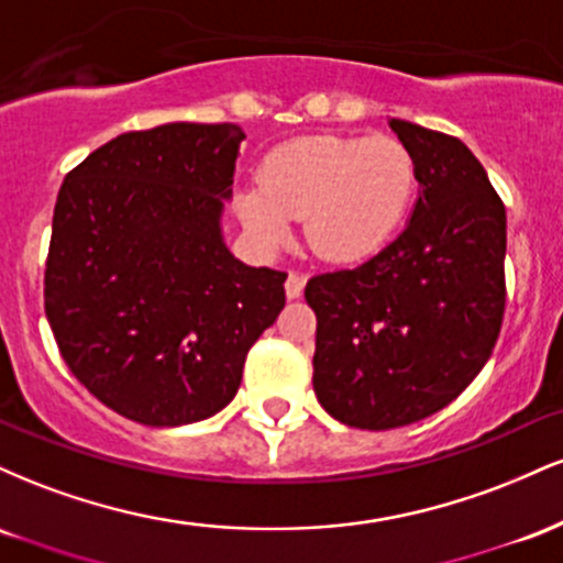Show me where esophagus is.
Returning a JSON list of instances; mask_svg holds the SVG:
<instances>
[{
	"label": "esophagus",
	"mask_w": 563,
	"mask_h": 563,
	"mask_svg": "<svg viewBox=\"0 0 563 563\" xmlns=\"http://www.w3.org/2000/svg\"><path fill=\"white\" fill-rule=\"evenodd\" d=\"M303 283H307V277H303V275L288 273V277H286V296H288V299H299L301 290H303Z\"/></svg>",
	"instance_id": "34e87169"
}]
</instances>
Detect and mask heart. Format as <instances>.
Returning <instances> with one entry per match:
<instances>
[{
	"label": "heart",
	"instance_id": "heart-1",
	"mask_svg": "<svg viewBox=\"0 0 563 563\" xmlns=\"http://www.w3.org/2000/svg\"><path fill=\"white\" fill-rule=\"evenodd\" d=\"M416 190V156L402 140L314 134L275 147L264 158L260 185L238 190L235 211L264 249L286 241L290 219H303L312 254L354 264L397 235Z\"/></svg>",
	"mask_w": 563,
	"mask_h": 563
}]
</instances>
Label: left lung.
Wrapping results in <instances>:
<instances>
[{
  "label": "left lung",
  "mask_w": 563,
  "mask_h": 563,
  "mask_svg": "<svg viewBox=\"0 0 563 563\" xmlns=\"http://www.w3.org/2000/svg\"><path fill=\"white\" fill-rule=\"evenodd\" d=\"M421 196L373 260L314 275V394L335 421L386 431L423 421L479 376L506 312V206L457 137L389 121Z\"/></svg>",
  "instance_id": "obj_1"
}]
</instances>
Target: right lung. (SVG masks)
<instances>
[{"mask_svg": "<svg viewBox=\"0 0 563 563\" xmlns=\"http://www.w3.org/2000/svg\"><path fill=\"white\" fill-rule=\"evenodd\" d=\"M235 124H164L89 153L57 192L44 312L76 378L119 416L183 426L230 405L286 307V273L245 267L219 230Z\"/></svg>", "mask_w": 563, "mask_h": 563, "instance_id": "add662e5", "label": "right lung"}]
</instances>
